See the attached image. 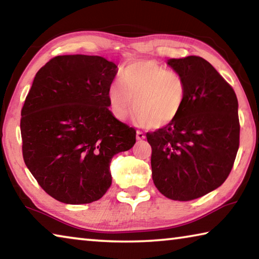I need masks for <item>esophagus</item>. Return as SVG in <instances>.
Wrapping results in <instances>:
<instances>
[{"label":"esophagus","mask_w":259,"mask_h":259,"mask_svg":"<svg viewBox=\"0 0 259 259\" xmlns=\"http://www.w3.org/2000/svg\"><path fill=\"white\" fill-rule=\"evenodd\" d=\"M136 137H137L138 140H143L145 139V135H144V133H142V131H137V133H136Z\"/></svg>","instance_id":"1"}]
</instances>
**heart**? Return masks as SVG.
<instances>
[{"instance_id": "b5f03b06", "label": "heart", "mask_w": 259, "mask_h": 259, "mask_svg": "<svg viewBox=\"0 0 259 259\" xmlns=\"http://www.w3.org/2000/svg\"><path fill=\"white\" fill-rule=\"evenodd\" d=\"M186 82L182 74L154 60L136 61L122 69L120 84L108 88L113 115L124 120L133 111L140 123L163 128L177 119L186 100Z\"/></svg>"}]
</instances>
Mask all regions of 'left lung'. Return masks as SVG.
Listing matches in <instances>:
<instances>
[{
    "label": "left lung",
    "instance_id": "8db88e82",
    "mask_svg": "<svg viewBox=\"0 0 259 259\" xmlns=\"http://www.w3.org/2000/svg\"><path fill=\"white\" fill-rule=\"evenodd\" d=\"M186 82V100L172 123L147 133L154 185L168 199L191 201L229 177L240 144L233 88L198 56L169 59Z\"/></svg>",
    "mask_w": 259,
    "mask_h": 259
}]
</instances>
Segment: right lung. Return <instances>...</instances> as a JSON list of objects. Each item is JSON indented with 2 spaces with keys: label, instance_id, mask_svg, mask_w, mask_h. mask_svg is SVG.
I'll list each match as a JSON object with an SVG mask.
<instances>
[{
  "label": "right lung",
  "instance_id": "right-lung-1",
  "mask_svg": "<svg viewBox=\"0 0 259 259\" xmlns=\"http://www.w3.org/2000/svg\"><path fill=\"white\" fill-rule=\"evenodd\" d=\"M117 66L99 56H57L40 68L21 108L25 164L38 185L67 204L99 200L112 157L136 143L135 128L109 111Z\"/></svg>",
  "mask_w": 259,
  "mask_h": 259
}]
</instances>
